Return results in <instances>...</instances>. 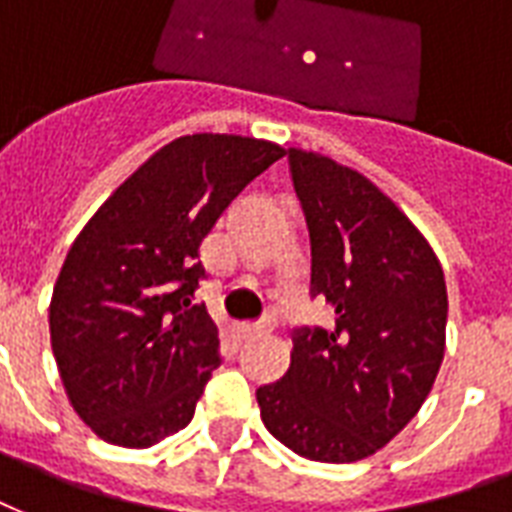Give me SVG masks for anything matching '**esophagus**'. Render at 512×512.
I'll list each match as a JSON object with an SVG mask.
<instances>
[{"label": "esophagus", "instance_id": "1", "mask_svg": "<svg viewBox=\"0 0 512 512\" xmlns=\"http://www.w3.org/2000/svg\"><path fill=\"white\" fill-rule=\"evenodd\" d=\"M270 332V324H251L242 326V337H261V334Z\"/></svg>", "mask_w": 512, "mask_h": 512}]
</instances>
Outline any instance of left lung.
Instances as JSON below:
<instances>
[{
	"mask_svg": "<svg viewBox=\"0 0 512 512\" xmlns=\"http://www.w3.org/2000/svg\"><path fill=\"white\" fill-rule=\"evenodd\" d=\"M310 229V294L332 329H302L278 383L256 391L261 421L299 456L348 464L416 416L445 353L448 294L418 226L370 178L324 153L288 148Z\"/></svg>",
	"mask_w": 512,
	"mask_h": 512,
	"instance_id": "obj_1",
	"label": "left lung"
}]
</instances>
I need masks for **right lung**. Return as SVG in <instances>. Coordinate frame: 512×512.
I'll use <instances>...</instances> for the list:
<instances>
[{
  "label": "right lung",
  "mask_w": 512,
  "mask_h": 512,
  "mask_svg": "<svg viewBox=\"0 0 512 512\" xmlns=\"http://www.w3.org/2000/svg\"><path fill=\"white\" fill-rule=\"evenodd\" d=\"M286 156L242 134H186L134 169L69 248L51 345L69 405L96 437L151 448L194 418L218 326L191 297L199 245L256 175Z\"/></svg>",
  "instance_id": "add662e5"
}]
</instances>
